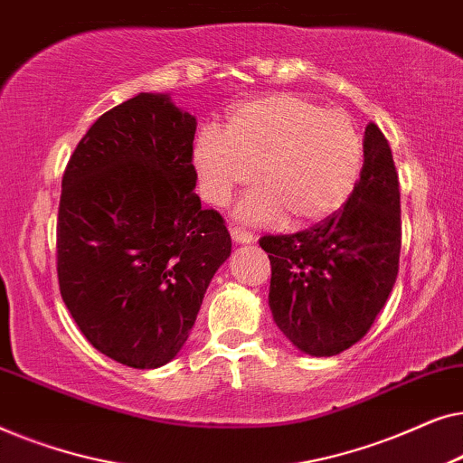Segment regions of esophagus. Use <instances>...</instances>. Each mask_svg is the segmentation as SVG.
Instances as JSON below:
<instances>
[{
  "label": "esophagus",
  "instance_id": "obj_1",
  "mask_svg": "<svg viewBox=\"0 0 463 463\" xmlns=\"http://www.w3.org/2000/svg\"><path fill=\"white\" fill-rule=\"evenodd\" d=\"M232 240L236 244H250V242H255V236L246 230H242V227H232Z\"/></svg>",
  "mask_w": 463,
  "mask_h": 463
}]
</instances>
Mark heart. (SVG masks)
<instances>
[{
    "label": "heart",
    "mask_w": 463,
    "mask_h": 463,
    "mask_svg": "<svg viewBox=\"0 0 463 463\" xmlns=\"http://www.w3.org/2000/svg\"><path fill=\"white\" fill-rule=\"evenodd\" d=\"M202 195L225 206L236 189L259 187L238 206L246 223H290L331 217L350 198L363 170V138L341 109H322L293 94H271L238 107L225 132L204 128L194 145Z\"/></svg>",
    "instance_id": "obj_1"
}]
</instances>
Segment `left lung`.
Masks as SVG:
<instances>
[{
	"label": "left lung",
	"mask_w": 463,
	"mask_h": 463,
	"mask_svg": "<svg viewBox=\"0 0 463 463\" xmlns=\"http://www.w3.org/2000/svg\"><path fill=\"white\" fill-rule=\"evenodd\" d=\"M363 149L344 208L309 230L259 240L269 252L276 326L309 356H335L363 339L398 276L401 189L390 145L373 122Z\"/></svg>",
	"instance_id": "8db88e82"
}]
</instances>
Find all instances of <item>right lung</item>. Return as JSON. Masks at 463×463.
<instances>
[{"instance_id": "right-lung-1", "label": "right lung", "mask_w": 463, "mask_h": 463, "mask_svg": "<svg viewBox=\"0 0 463 463\" xmlns=\"http://www.w3.org/2000/svg\"><path fill=\"white\" fill-rule=\"evenodd\" d=\"M195 118L141 92L90 126L62 175L61 297L84 337L132 369H157L189 337L232 238L194 192Z\"/></svg>"}]
</instances>
